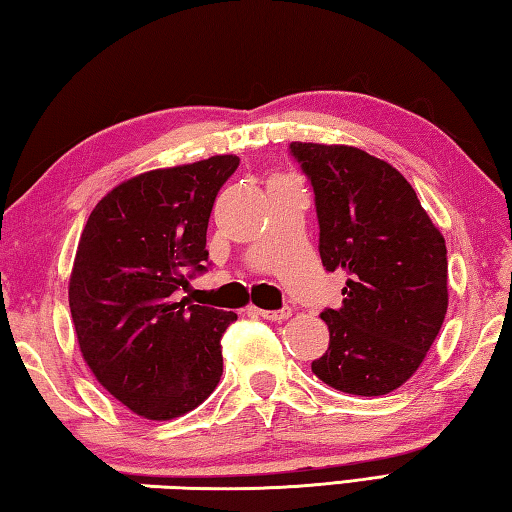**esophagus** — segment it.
<instances>
[{"instance_id":"esophagus-1","label":"esophagus","mask_w":512,"mask_h":512,"mask_svg":"<svg viewBox=\"0 0 512 512\" xmlns=\"http://www.w3.org/2000/svg\"><path fill=\"white\" fill-rule=\"evenodd\" d=\"M255 314L262 316L264 320H277V323H280V320H287V318L293 314V309H291V307H282V309H277V311H271V309H255Z\"/></svg>"}]
</instances>
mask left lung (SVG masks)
Instances as JSON below:
<instances>
[{
  "instance_id": "left-lung-1",
  "label": "left lung",
  "mask_w": 512,
  "mask_h": 512,
  "mask_svg": "<svg viewBox=\"0 0 512 512\" xmlns=\"http://www.w3.org/2000/svg\"><path fill=\"white\" fill-rule=\"evenodd\" d=\"M318 216L325 271L343 273V305L325 309L329 348L311 363L336 391L375 397L400 388L443 327L447 248L391 164L354 146L291 142Z\"/></svg>"
}]
</instances>
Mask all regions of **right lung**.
Returning <instances> with one entry per match:
<instances>
[{
    "label": "right lung",
    "instance_id": "right-lung-1",
    "mask_svg": "<svg viewBox=\"0 0 512 512\" xmlns=\"http://www.w3.org/2000/svg\"><path fill=\"white\" fill-rule=\"evenodd\" d=\"M237 167V155H214L142 173L83 228L69 277L76 339L99 384L142 418H178L221 379V336L237 314L176 300L210 266L207 223Z\"/></svg>",
    "mask_w": 512,
    "mask_h": 512
}]
</instances>
